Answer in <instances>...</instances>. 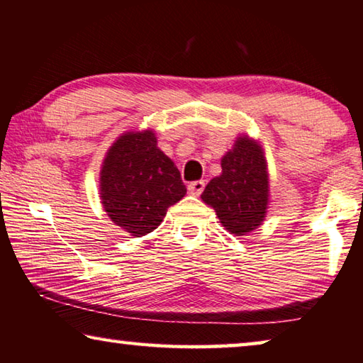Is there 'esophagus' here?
<instances>
[{
    "instance_id": "1",
    "label": "esophagus",
    "mask_w": 363,
    "mask_h": 363,
    "mask_svg": "<svg viewBox=\"0 0 363 363\" xmlns=\"http://www.w3.org/2000/svg\"><path fill=\"white\" fill-rule=\"evenodd\" d=\"M187 189H189V192H190V194L199 196L201 192H203V189H205V181H194V182H190L189 186H187Z\"/></svg>"
}]
</instances>
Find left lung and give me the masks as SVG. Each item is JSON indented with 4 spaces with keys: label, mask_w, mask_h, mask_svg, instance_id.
Segmentation results:
<instances>
[{
    "label": "left lung",
    "mask_w": 363,
    "mask_h": 363,
    "mask_svg": "<svg viewBox=\"0 0 363 363\" xmlns=\"http://www.w3.org/2000/svg\"><path fill=\"white\" fill-rule=\"evenodd\" d=\"M223 173L208 182L201 200L214 208L227 230L245 235L266 218L269 179L261 147L248 138H238L233 149L220 160Z\"/></svg>",
    "instance_id": "obj_1"
}]
</instances>
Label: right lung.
<instances>
[{
	"instance_id": "add662e5",
	"label": "right lung",
	"mask_w": 363,
	"mask_h": 363,
	"mask_svg": "<svg viewBox=\"0 0 363 363\" xmlns=\"http://www.w3.org/2000/svg\"><path fill=\"white\" fill-rule=\"evenodd\" d=\"M186 192L179 169L158 149L152 131L123 134L108 149L101 199L108 218L131 235L155 230Z\"/></svg>"
}]
</instances>
